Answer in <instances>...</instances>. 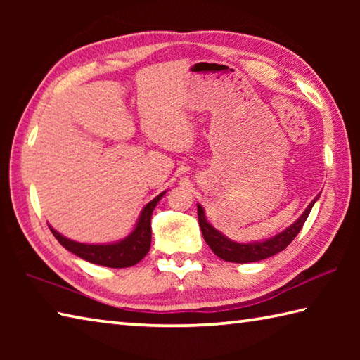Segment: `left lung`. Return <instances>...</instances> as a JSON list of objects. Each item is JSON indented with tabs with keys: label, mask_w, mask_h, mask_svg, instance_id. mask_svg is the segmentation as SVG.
<instances>
[{
	"label": "left lung",
	"mask_w": 360,
	"mask_h": 360,
	"mask_svg": "<svg viewBox=\"0 0 360 360\" xmlns=\"http://www.w3.org/2000/svg\"><path fill=\"white\" fill-rule=\"evenodd\" d=\"M318 198H314L311 203L308 205V208L304 210L303 214L297 219V221L290 225V227L285 229L281 233L273 236V238L266 241H255V243H248V245H243V243H235L229 240L227 236H224L221 231L216 230L210 222L206 221L205 212L202 206H197L198 208V224L200 229H202L203 238L208 243V246L212 249L217 257H221L227 262H236V264H248V262H259L271 257L278 252H281L283 249L288 248L292 240L298 235V231L302 230L304 221L308 219L309 211H311L314 202Z\"/></svg>",
	"instance_id": "8db88e82"
}]
</instances>
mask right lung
<instances>
[{"label": "right lung", "instance_id": "1", "mask_svg": "<svg viewBox=\"0 0 360 360\" xmlns=\"http://www.w3.org/2000/svg\"><path fill=\"white\" fill-rule=\"evenodd\" d=\"M165 193V192H163ZM163 193L157 195V197L144 206L141 216L138 219V224L135 230L127 236L125 240L119 243H112V245H85V243H77L65 238L58 233V231L51 227L53 236L58 240L60 245L70 252L76 254L87 262H92L96 265L109 266V268H127L136 265L139 260L146 257L150 248V217L152 211L160 202Z\"/></svg>", "mask_w": 360, "mask_h": 360}]
</instances>
